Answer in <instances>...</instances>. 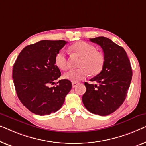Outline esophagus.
<instances>
[{"label": "esophagus", "instance_id": "obj_1", "mask_svg": "<svg viewBox=\"0 0 146 146\" xmlns=\"http://www.w3.org/2000/svg\"><path fill=\"white\" fill-rule=\"evenodd\" d=\"M78 84H79V83H77V82H73V83H72V87L75 88L76 86L78 85Z\"/></svg>", "mask_w": 146, "mask_h": 146}]
</instances>
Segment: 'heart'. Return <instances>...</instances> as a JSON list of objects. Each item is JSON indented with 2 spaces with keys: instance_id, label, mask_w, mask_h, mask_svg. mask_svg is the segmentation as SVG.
Here are the masks:
<instances>
[{
  "instance_id": "heart-1",
  "label": "heart",
  "mask_w": 146,
  "mask_h": 146,
  "mask_svg": "<svg viewBox=\"0 0 146 146\" xmlns=\"http://www.w3.org/2000/svg\"><path fill=\"white\" fill-rule=\"evenodd\" d=\"M73 54L81 57L79 69L67 71L63 75L64 79L72 82L80 81L89 74L96 75L101 72L104 65V57L101 52L96 50L95 47L85 42H78L69 47ZM56 66L61 70H66L68 67L67 58L65 52L60 50L55 57Z\"/></svg>"
}]
</instances>
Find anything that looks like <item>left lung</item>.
<instances>
[{
  "label": "left lung",
  "mask_w": 146,
  "mask_h": 146,
  "mask_svg": "<svg viewBox=\"0 0 146 146\" xmlns=\"http://www.w3.org/2000/svg\"><path fill=\"white\" fill-rule=\"evenodd\" d=\"M90 41L102 48L104 65L101 72L90 79L98 85L85 83L86 92L82 100L91 113L107 116L126 99L132 77V67L126 51L109 38L97 37Z\"/></svg>",
  "instance_id": "left-lung-1"
}]
</instances>
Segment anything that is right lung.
Returning <instances> with one entry per match:
<instances>
[{
	"mask_svg": "<svg viewBox=\"0 0 146 146\" xmlns=\"http://www.w3.org/2000/svg\"><path fill=\"white\" fill-rule=\"evenodd\" d=\"M67 42L42 40L29 45L21 51L12 70V79L18 97L32 113L40 116L57 112L62 106L65 96L71 91V82L61 79L55 63L57 53Z\"/></svg>",
	"mask_w": 146,
	"mask_h": 146,
	"instance_id": "obj_1",
	"label": "right lung"
}]
</instances>
